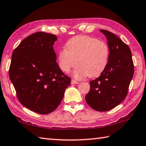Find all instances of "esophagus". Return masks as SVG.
Here are the masks:
<instances>
[{"label":"esophagus","mask_w":146,"mask_h":146,"mask_svg":"<svg viewBox=\"0 0 146 146\" xmlns=\"http://www.w3.org/2000/svg\"><path fill=\"white\" fill-rule=\"evenodd\" d=\"M71 84H78V82H77V81L75 80H74V79H72L71 81Z\"/></svg>","instance_id":"esophagus-1"}]
</instances>
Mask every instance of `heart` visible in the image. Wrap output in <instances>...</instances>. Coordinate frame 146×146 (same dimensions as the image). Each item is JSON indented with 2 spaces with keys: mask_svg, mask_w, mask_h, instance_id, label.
Instances as JSON below:
<instances>
[{
  "mask_svg": "<svg viewBox=\"0 0 146 146\" xmlns=\"http://www.w3.org/2000/svg\"><path fill=\"white\" fill-rule=\"evenodd\" d=\"M110 48L105 42L86 35H77L70 38L58 53V64L61 71L69 73L77 64L73 72L75 78L88 76H100L110 60Z\"/></svg>",
  "mask_w": 146,
  "mask_h": 146,
  "instance_id": "heart-1",
  "label": "heart"
}]
</instances>
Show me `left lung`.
I'll list each match as a JSON object with an SVG mask.
<instances>
[{"mask_svg": "<svg viewBox=\"0 0 146 146\" xmlns=\"http://www.w3.org/2000/svg\"><path fill=\"white\" fill-rule=\"evenodd\" d=\"M110 48V60L99 77L90 81V90L86 100L98 111H107L117 106L126 97L134 75V64L129 47L111 32L100 29Z\"/></svg>", "mask_w": 146, "mask_h": 146, "instance_id": "8db88e82", "label": "left lung"}]
</instances>
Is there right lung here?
<instances>
[{
  "label": "right lung",
  "mask_w": 146,
  "mask_h": 146,
  "mask_svg": "<svg viewBox=\"0 0 146 146\" xmlns=\"http://www.w3.org/2000/svg\"><path fill=\"white\" fill-rule=\"evenodd\" d=\"M56 40L45 32L28 36L14 49L9 69L19 102L42 115L55 110L71 83L56 62L53 46Z\"/></svg>",
  "instance_id": "right-lung-1"
}]
</instances>
